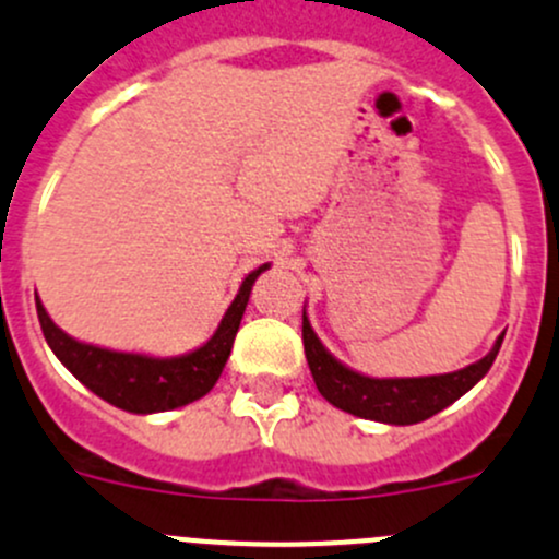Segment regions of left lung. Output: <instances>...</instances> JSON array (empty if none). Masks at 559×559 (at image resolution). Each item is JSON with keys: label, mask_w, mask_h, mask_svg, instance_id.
Masks as SVG:
<instances>
[{"label": "left lung", "mask_w": 559, "mask_h": 559, "mask_svg": "<svg viewBox=\"0 0 559 559\" xmlns=\"http://www.w3.org/2000/svg\"><path fill=\"white\" fill-rule=\"evenodd\" d=\"M503 334L492 350L479 361L468 364L450 374H431V378H364L354 369L343 367L334 356L326 354L324 345L302 316V345L308 358L310 374L321 396L334 407L356 415V418L391 423V426H413L431 415L442 413L455 399H461L468 388H474L487 374L501 350Z\"/></svg>", "instance_id": "8db88e82"}]
</instances>
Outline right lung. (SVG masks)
<instances>
[{"mask_svg": "<svg viewBox=\"0 0 559 559\" xmlns=\"http://www.w3.org/2000/svg\"><path fill=\"white\" fill-rule=\"evenodd\" d=\"M262 270H267V264L246 275L238 297L227 308L214 337L198 350H192V354L179 358L117 354V350L78 343V340L69 337L67 332L52 324L37 297L39 326H43L47 345L52 348V354L61 358L63 367L82 385H87L96 396H102L104 402L139 415L166 413V409L185 407V404L205 396L219 380L227 356L233 350L235 332H238L240 319H243L251 286H254L257 275Z\"/></svg>", "mask_w": 559, "mask_h": 559, "instance_id": "right-lung-1", "label": "right lung"}]
</instances>
